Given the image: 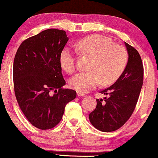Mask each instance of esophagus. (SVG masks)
I'll return each instance as SVG.
<instances>
[{"mask_svg":"<svg viewBox=\"0 0 158 158\" xmlns=\"http://www.w3.org/2000/svg\"><path fill=\"white\" fill-rule=\"evenodd\" d=\"M77 96H78V97H85V94H84L83 93H81V92H79V91H78V92H77Z\"/></svg>","mask_w":158,"mask_h":158,"instance_id":"esophagus-1","label":"esophagus"}]
</instances>
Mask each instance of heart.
Segmentation results:
<instances>
[{"label":"heart","mask_w":158,"mask_h":158,"mask_svg":"<svg viewBox=\"0 0 158 158\" xmlns=\"http://www.w3.org/2000/svg\"><path fill=\"white\" fill-rule=\"evenodd\" d=\"M77 50L81 53L93 56L89 71L76 74L69 81L70 87L79 92H88L99 83L111 84L123 73L128 62V52L120 44H114L111 39L101 35H91L81 39L75 44ZM59 62L68 73L76 70L75 52L64 48L59 56Z\"/></svg>","instance_id":"1"}]
</instances>
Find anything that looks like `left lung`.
Returning a JSON list of instances; mask_svg holds the SVG:
<instances>
[{
	"label": "left lung",
	"instance_id": "obj_1",
	"mask_svg": "<svg viewBox=\"0 0 158 158\" xmlns=\"http://www.w3.org/2000/svg\"><path fill=\"white\" fill-rule=\"evenodd\" d=\"M125 45L128 59L124 71L111 86L101 90L107 97L97 99L95 110L89 114L90 123L99 131L110 132L122 127L135 110L142 88V59L135 48Z\"/></svg>",
	"mask_w": 158,
	"mask_h": 158
}]
</instances>
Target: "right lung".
<instances>
[{"mask_svg": "<svg viewBox=\"0 0 158 158\" xmlns=\"http://www.w3.org/2000/svg\"><path fill=\"white\" fill-rule=\"evenodd\" d=\"M68 39L64 30L48 29L24 40L16 52V99L29 122L39 129L55 127L62 118L65 106L77 97L75 90L62 88L65 81L59 56Z\"/></svg>", "mask_w": 158, "mask_h": 158, "instance_id": "1", "label": "right lung"}]
</instances>
